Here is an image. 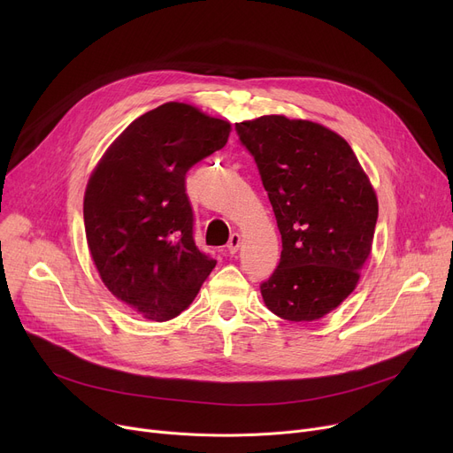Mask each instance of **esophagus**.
I'll use <instances>...</instances> for the list:
<instances>
[{"mask_svg":"<svg viewBox=\"0 0 453 453\" xmlns=\"http://www.w3.org/2000/svg\"><path fill=\"white\" fill-rule=\"evenodd\" d=\"M241 244H242L241 234H239V233H233V234L229 236V242H227V251H229L231 255H234L236 251H239Z\"/></svg>","mask_w":453,"mask_h":453,"instance_id":"34e87169","label":"esophagus"}]
</instances>
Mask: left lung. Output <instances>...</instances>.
Instances as JSON below:
<instances>
[{"instance_id":"left-lung-1","label":"left lung","mask_w":453,"mask_h":453,"mask_svg":"<svg viewBox=\"0 0 453 453\" xmlns=\"http://www.w3.org/2000/svg\"><path fill=\"white\" fill-rule=\"evenodd\" d=\"M234 130L257 163L282 241L260 294L282 319L316 321L358 284L378 220L374 188L349 142L318 123L263 115Z\"/></svg>"}]
</instances>
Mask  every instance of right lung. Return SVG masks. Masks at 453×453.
I'll return each instance as SVG.
<instances>
[{
  "instance_id": "right-lung-1",
  "label": "right lung",
  "mask_w": 453,
  "mask_h": 453,
  "mask_svg": "<svg viewBox=\"0 0 453 453\" xmlns=\"http://www.w3.org/2000/svg\"><path fill=\"white\" fill-rule=\"evenodd\" d=\"M231 125L183 103L137 117L88 181L84 227L106 288L142 318L169 321L217 260L195 244L188 169L226 147Z\"/></svg>"
}]
</instances>
